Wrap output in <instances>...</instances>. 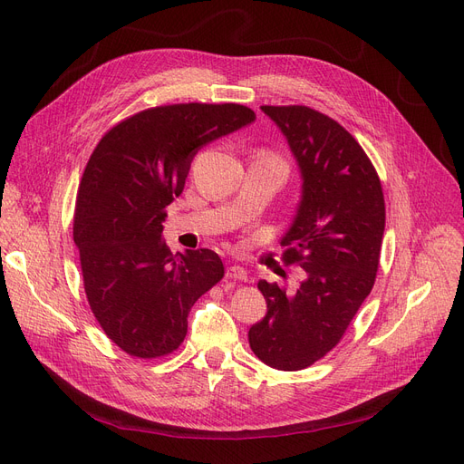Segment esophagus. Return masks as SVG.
Listing matches in <instances>:
<instances>
[{"instance_id": "esophagus-1", "label": "esophagus", "mask_w": 464, "mask_h": 464, "mask_svg": "<svg viewBox=\"0 0 464 464\" xmlns=\"http://www.w3.org/2000/svg\"><path fill=\"white\" fill-rule=\"evenodd\" d=\"M226 278L231 280V282H246L248 280V273L242 269V266L233 265V266H229V269L226 271Z\"/></svg>"}]
</instances>
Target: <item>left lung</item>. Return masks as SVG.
<instances>
[{
	"label": "left lung",
	"instance_id": "1",
	"mask_svg": "<svg viewBox=\"0 0 464 464\" xmlns=\"http://www.w3.org/2000/svg\"><path fill=\"white\" fill-rule=\"evenodd\" d=\"M303 175V198L280 245L284 265L306 271L295 294L257 282L266 314L250 327L252 352L273 369L303 371L344 336L376 280L385 201L361 144L336 120L304 105H263Z\"/></svg>",
	"mask_w": 464,
	"mask_h": 464
}]
</instances>
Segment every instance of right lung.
<instances>
[{"label":"right lung","instance_id":"right-lung-1","mask_svg":"<svg viewBox=\"0 0 464 464\" xmlns=\"http://www.w3.org/2000/svg\"><path fill=\"white\" fill-rule=\"evenodd\" d=\"M254 120L238 103L161 105L118 121L93 149L72 238L95 320L128 355L160 359L179 350L191 306L224 278L212 250L170 252L161 222L201 146Z\"/></svg>","mask_w":464,"mask_h":464}]
</instances>
